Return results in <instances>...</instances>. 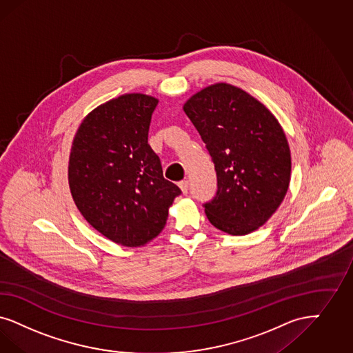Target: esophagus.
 <instances>
[{"label": "esophagus", "mask_w": 353, "mask_h": 353, "mask_svg": "<svg viewBox=\"0 0 353 353\" xmlns=\"http://www.w3.org/2000/svg\"><path fill=\"white\" fill-rule=\"evenodd\" d=\"M179 186H180V189L183 190V194H186L188 190H189V181H188V180H183V181L179 183Z\"/></svg>", "instance_id": "1"}]
</instances>
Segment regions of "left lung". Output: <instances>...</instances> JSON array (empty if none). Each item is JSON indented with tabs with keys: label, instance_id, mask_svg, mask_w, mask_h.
Listing matches in <instances>:
<instances>
[{
	"label": "left lung",
	"instance_id": "1",
	"mask_svg": "<svg viewBox=\"0 0 353 353\" xmlns=\"http://www.w3.org/2000/svg\"><path fill=\"white\" fill-rule=\"evenodd\" d=\"M186 116L215 165L218 190L203 203L220 231L243 236L263 225L291 180V151L278 120L243 90L216 83L190 97Z\"/></svg>",
	"mask_w": 353,
	"mask_h": 353
}]
</instances>
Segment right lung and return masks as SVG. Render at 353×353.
<instances>
[{
	"mask_svg": "<svg viewBox=\"0 0 353 353\" xmlns=\"http://www.w3.org/2000/svg\"><path fill=\"white\" fill-rule=\"evenodd\" d=\"M155 97L126 94L92 110L75 134L69 186L81 214L123 246H141L163 231L181 189L164 179L148 145Z\"/></svg>",
	"mask_w": 353,
	"mask_h": 353,
	"instance_id": "right-lung-1",
	"label": "right lung"
}]
</instances>
